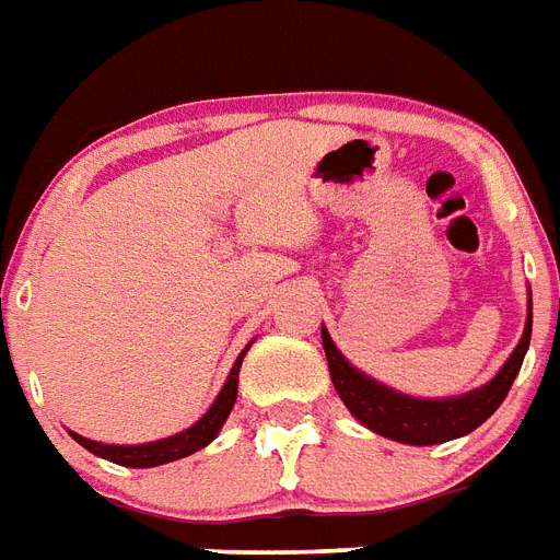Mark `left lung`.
<instances>
[{
  "label": "left lung",
  "mask_w": 560,
  "mask_h": 560,
  "mask_svg": "<svg viewBox=\"0 0 560 560\" xmlns=\"http://www.w3.org/2000/svg\"><path fill=\"white\" fill-rule=\"evenodd\" d=\"M532 337V299H529V319H526V331H523L517 349L512 358L505 360L494 381L486 383L482 389L468 392L462 398L451 400H421L407 398L400 392H392L381 383H374L363 372L351 366L349 360L342 358L340 349L334 346L331 334L325 331L323 325V349L331 369L334 389L340 392L342 404L351 409V416L358 418L360 424H366L374 433L386 435L392 442L404 444H442L459 435H468L477 430L486 418L494 416L512 389L514 377L521 372L526 349H529Z\"/></svg>",
  "instance_id": "8db88e82"
}]
</instances>
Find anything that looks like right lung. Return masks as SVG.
I'll return each mask as SVG.
<instances>
[{
	"instance_id": "add662e5",
	"label": "right lung",
	"mask_w": 560,
	"mask_h": 560,
	"mask_svg": "<svg viewBox=\"0 0 560 560\" xmlns=\"http://www.w3.org/2000/svg\"><path fill=\"white\" fill-rule=\"evenodd\" d=\"M249 349V346H246ZM246 349L241 351V358L235 360V366L229 372L226 383H223V389L220 395L214 398V404L209 407V412L191 424L188 430L183 433L171 435V439H162V442H151V444H101V442H90V439H83V435L72 433V439L78 444H83L86 451L101 456V459H109L116 462V465H127V468H153V465H165V462H174V459H183V456H191L197 453L200 447L214 439L220 433V427L223 421L229 418L232 407H235V398H237V372H241V363H244V354Z\"/></svg>"
}]
</instances>
